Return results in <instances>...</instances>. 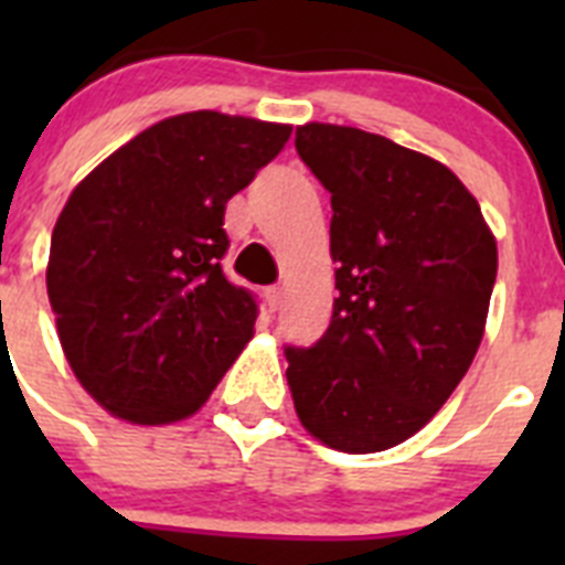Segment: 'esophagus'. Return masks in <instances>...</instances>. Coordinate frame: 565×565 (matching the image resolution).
Masks as SVG:
<instances>
[{
	"label": "esophagus",
	"mask_w": 565,
	"mask_h": 565,
	"mask_svg": "<svg viewBox=\"0 0 565 565\" xmlns=\"http://www.w3.org/2000/svg\"><path fill=\"white\" fill-rule=\"evenodd\" d=\"M279 306H282V288H266V308H268V313H274V311H279Z\"/></svg>",
	"instance_id": "1"
}]
</instances>
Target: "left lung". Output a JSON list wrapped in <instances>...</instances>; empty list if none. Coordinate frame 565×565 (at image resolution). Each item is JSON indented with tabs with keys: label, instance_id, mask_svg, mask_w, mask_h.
Listing matches in <instances>:
<instances>
[{
	"label": "left lung",
	"instance_id": "obj_1",
	"mask_svg": "<svg viewBox=\"0 0 565 565\" xmlns=\"http://www.w3.org/2000/svg\"><path fill=\"white\" fill-rule=\"evenodd\" d=\"M297 152L331 192L337 291L311 348H286L308 433L333 450L407 441L476 359L498 274L478 201L444 163L337 124L297 127Z\"/></svg>",
	"mask_w": 565,
	"mask_h": 565
}]
</instances>
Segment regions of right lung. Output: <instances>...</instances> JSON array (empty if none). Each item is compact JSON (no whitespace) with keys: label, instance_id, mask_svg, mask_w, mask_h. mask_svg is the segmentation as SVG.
Returning a JSON list of instances; mask_svg holds the SVG:
<instances>
[{"label":"right lung","instance_id":"add662e5","mask_svg":"<svg viewBox=\"0 0 565 565\" xmlns=\"http://www.w3.org/2000/svg\"><path fill=\"white\" fill-rule=\"evenodd\" d=\"M288 138V124L183 113L73 189L50 237L47 297L64 356L104 411L181 422L254 337L257 299L221 268L223 214Z\"/></svg>","mask_w":565,"mask_h":565}]
</instances>
